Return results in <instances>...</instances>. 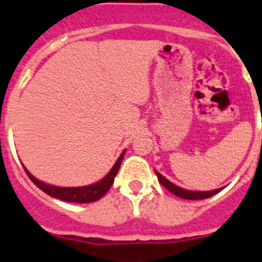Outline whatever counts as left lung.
Returning <instances> with one entry per match:
<instances>
[{"instance_id":"obj_1","label":"left lung","mask_w":262,"mask_h":262,"mask_svg":"<svg viewBox=\"0 0 262 262\" xmlns=\"http://www.w3.org/2000/svg\"><path fill=\"white\" fill-rule=\"evenodd\" d=\"M156 172L157 178H159V182L161 183V185H164L169 192H171L172 194L178 195L180 199H184V200H205V199H209L211 195L216 194L219 193L223 188H219V189H214V190H207V192H197V190H187V189H183V188L178 187V185L172 184L171 182L166 179L165 177H162L160 172Z\"/></svg>"}]
</instances>
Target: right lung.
Listing matches in <instances>:
<instances>
[{"label":"right lung","mask_w":262,"mask_h":262,"mask_svg":"<svg viewBox=\"0 0 262 262\" xmlns=\"http://www.w3.org/2000/svg\"><path fill=\"white\" fill-rule=\"evenodd\" d=\"M125 155V151L120 155V157L118 159V161L115 162V165L113 166V169L108 171V174L106 175L103 179H101L100 182L95 183L92 185H85V187H55V185L46 184V183L40 182V180L35 179L29 171L24 167L25 172L29 177V179L37 185L39 189H42L43 192L47 193L51 197H55V199L62 200V201L67 202H74V204H88V202H95L97 200H100L101 197L106 194L108 189H110L111 185L114 184V179H115L116 174H118L119 169H120L121 161H123V157Z\"/></svg>","instance_id":"right-lung-1"}]
</instances>
